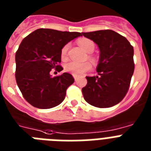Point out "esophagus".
Wrapping results in <instances>:
<instances>
[{
  "label": "esophagus",
  "mask_w": 151,
  "mask_h": 151,
  "mask_svg": "<svg viewBox=\"0 0 151 151\" xmlns=\"http://www.w3.org/2000/svg\"><path fill=\"white\" fill-rule=\"evenodd\" d=\"M73 77H74L75 81H77V80H78V76H76V75H73Z\"/></svg>",
  "instance_id": "obj_1"
}]
</instances>
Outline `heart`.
<instances>
[{
  "label": "heart",
  "instance_id": "b5f03b06",
  "mask_svg": "<svg viewBox=\"0 0 151 151\" xmlns=\"http://www.w3.org/2000/svg\"><path fill=\"white\" fill-rule=\"evenodd\" d=\"M78 44L84 49L87 53H92L95 49V43L91 40L86 38H81L78 40ZM68 50V44L64 46L61 49V56L62 59L67 58V52ZM92 66L90 62H78V61H70L65 65V69L72 75L80 76L84 72L91 69Z\"/></svg>",
  "mask_w": 151,
  "mask_h": 151
}]
</instances>
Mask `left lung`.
Wrapping results in <instances>:
<instances>
[{
	"instance_id": "1",
	"label": "left lung",
	"mask_w": 151,
	"mask_h": 151,
	"mask_svg": "<svg viewBox=\"0 0 151 151\" xmlns=\"http://www.w3.org/2000/svg\"><path fill=\"white\" fill-rule=\"evenodd\" d=\"M100 50L96 67L98 76H86L87 84L82 89L88 104L96 108H110L124 98L134 72L132 46L125 37L113 30L82 32Z\"/></svg>"
}]
</instances>
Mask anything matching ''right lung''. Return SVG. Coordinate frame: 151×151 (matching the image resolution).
Here are the masks:
<instances>
[{
  "label": "right lung",
  "mask_w": 151,
  "mask_h": 151,
  "mask_svg": "<svg viewBox=\"0 0 151 151\" xmlns=\"http://www.w3.org/2000/svg\"><path fill=\"white\" fill-rule=\"evenodd\" d=\"M81 32L38 29L26 37L15 54V79L24 98L35 108L48 109L65 100L66 90L74 83L68 72L52 77L51 69L61 72V49L81 37Z\"/></svg>",
  "instance_id": "1"
}]
</instances>
